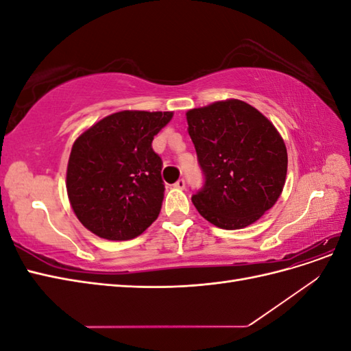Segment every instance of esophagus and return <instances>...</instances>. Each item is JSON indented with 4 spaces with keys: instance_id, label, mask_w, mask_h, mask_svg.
Masks as SVG:
<instances>
[{
    "instance_id": "obj_1",
    "label": "esophagus",
    "mask_w": 351,
    "mask_h": 351,
    "mask_svg": "<svg viewBox=\"0 0 351 351\" xmlns=\"http://www.w3.org/2000/svg\"><path fill=\"white\" fill-rule=\"evenodd\" d=\"M174 187L176 189H184L186 187V180L184 178H178L177 182L174 183Z\"/></svg>"
}]
</instances>
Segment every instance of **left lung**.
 Here are the masks:
<instances>
[{
  "instance_id": "left-lung-1",
  "label": "left lung",
  "mask_w": 351,
  "mask_h": 351,
  "mask_svg": "<svg viewBox=\"0 0 351 351\" xmlns=\"http://www.w3.org/2000/svg\"><path fill=\"white\" fill-rule=\"evenodd\" d=\"M187 123L204 174V186L192 195L199 214L224 230L253 224L282 192L289 162L282 137L239 99L190 110Z\"/></svg>"
}]
</instances>
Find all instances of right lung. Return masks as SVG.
<instances>
[{"label":"right lung","instance_id":"right-lung-1","mask_svg":"<svg viewBox=\"0 0 351 351\" xmlns=\"http://www.w3.org/2000/svg\"><path fill=\"white\" fill-rule=\"evenodd\" d=\"M173 112L121 111L105 117L74 142L67 193L82 224L107 240H130L161 212L162 159L152 141Z\"/></svg>","mask_w":351,"mask_h":351}]
</instances>
